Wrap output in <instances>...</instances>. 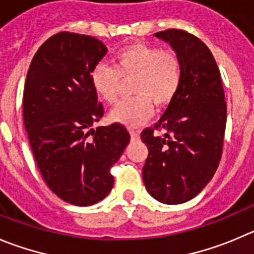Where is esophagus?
<instances>
[{
	"label": "esophagus",
	"mask_w": 254,
	"mask_h": 254,
	"mask_svg": "<svg viewBox=\"0 0 254 254\" xmlns=\"http://www.w3.org/2000/svg\"><path fill=\"white\" fill-rule=\"evenodd\" d=\"M129 132H130V136H131V139L132 140H135V139H139V131H136V130H134V129H130L129 130Z\"/></svg>",
	"instance_id": "34e87169"
}]
</instances>
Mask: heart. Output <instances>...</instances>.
Returning a JSON list of instances; mask_svg holds the SVG:
<instances>
[{
	"label": "heart",
	"mask_w": 254,
	"mask_h": 254,
	"mask_svg": "<svg viewBox=\"0 0 254 254\" xmlns=\"http://www.w3.org/2000/svg\"><path fill=\"white\" fill-rule=\"evenodd\" d=\"M131 80L130 91L135 96L118 104L110 119L136 127L150 119L153 104L164 109L173 103L182 82L181 59L173 50L139 42L118 50L114 67L99 64L90 73L92 89L108 104H115L123 84Z\"/></svg>",
	"instance_id": "obj_1"
}]
</instances>
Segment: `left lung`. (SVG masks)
<instances>
[{
  "label": "left lung",
  "mask_w": 254,
  "mask_h": 254,
  "mask_svg": "<svg viewBox=\"0 0 254 254\" xmlns=\"http://www.w3.org/2000/svg\"><path fill=\"white\" fill-rule=\"evenodd\" d=\"M182 63L177 96L154 127L141 131L149 149L143 181L153 198L181 204L209 183L223 151L227 104L220 72L207 45L184 30L156 32ZM165 129L164 137L153 135Z\"/></svg>",
  "instance_id": "obj_1"
}]
</instances>
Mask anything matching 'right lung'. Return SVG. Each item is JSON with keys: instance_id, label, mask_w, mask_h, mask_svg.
Wrapping results in <instances>:
<instances>
[{"instance_id": "right-lung-1", "label": "right lung", "mask_w": 254, "mask_h": 254, "mask_svg": "<svg viewBox=\"0 0 254 254\" xmlns=\"http://www.w3.org/2000/svg\"><path fill=\"white\" fill-rule=\"evenodd\" d=\"M106 51L92 36L55 34L35 54L23 89V123L40 173L59 198L80 207L110 193V170L130 141L119 123L92 127L104 106L90 73Z\"/></svg>"}]
</instances>
